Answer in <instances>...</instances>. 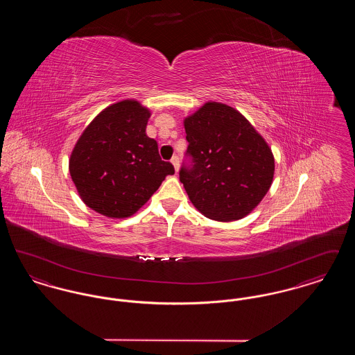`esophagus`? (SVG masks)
Returning <instances> with one entry per match:
<instances>
[{"label": "esophagus", "mask_w": 355, "mask_h": 355, "mask_svg": "<svg viewBox=\"0 0 355 355\" xmlns=\"http://www.w3.org/2000/svg\"><path fill=\"white\" fill-rule=\"evenodd\" d=\"M170 161H171V164H173L175 171H178V169H180V158H178V155H173V158H171Z\"/></svg>", "instance_id": "34e87169"}]
</instances>
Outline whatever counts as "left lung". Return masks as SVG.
Masks as SVG:
<instances>
[{
	"label": "left lung",
	"instance_id": "1",
	"mask_svg": "<svg viewBox=\"0 0 355 355\" xmlns=\"http://www.w3.org/2000/svg\"><path fill=\"white\" fill-rule=\"evenodd\" d=\"M185 161L180 181L210 220H239L270 189L274 157L265 139L236 109L207 102L185 119Z\"/></svg>",
	"mask_w": 355,
	"mask_h": 355
}]
</instances>
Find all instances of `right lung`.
I'll use <instances>...</instances> for the list:
<instances>
[{
  "label": "right lung",
  "instance_id": "obj_1",
  "mask_svg": "<svg viewBox=\"0 0 355 355\" xmlns=\"http://www.w3.org/2000/svg\"><path fill=\"white\" fill-rule=\"evenodd\" d=\"M150 117L137 101L106 107L85 129L69 170L83 201L112 218H125L153 196L174 166L162 161L145 130Z\"/></svg>",
  "mask_w": 355,
  "mask_h": 355
}]
</instances>
